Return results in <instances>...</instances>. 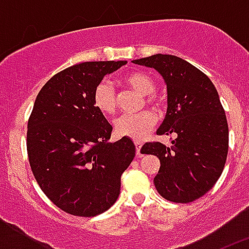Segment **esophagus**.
Listing matches in <instances>:
<instances>
[{
  "mask_svg": "<svg viewBox=\"0 0 249 249\" xmlns=\"http://www.w3.org/2000/svg\"><path fill=\"white\" fill-rule=\"evenodd\" d=\"M135 146H136V152H137V156L141 155V147H142V143L140 141H135Z\"/></svg>",
  "mask_w": 249,
  "mask_h": 249,
  "instance_id": "esophagus-1",
  "label": "esophagus"
}]
</instances>
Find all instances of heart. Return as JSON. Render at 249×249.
<instances>
[{
  "mask_svg": "<svg viewBox=\"0 0 249 249\" xmlns=\"http://www.w3.org/2000/svg\"><path fill=\"white\" fill-rule=\"evenodd\" d=\"M122 83L133 91L143 94V102L156 111H162L164 98L155 92L156 82L148 73L143 71H132L122 77ZM93 105L102 114L109 116L117 111V93L108 81H102L93 91ZM157 117L149 109L136 114H123L114 121V129L121 137H128L135 141H142L156 126Z\"/></svg>",
  "mask_w": 249,
  "mask_h": 249,
  "instance_id": "b5f03b06",
  "label": "heart"
}]
</instances>
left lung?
<instances>
[{
	"mask_svg": "<svg viewBox=\"0 0 249 249\" xmlns=\"http://www.w3.org/2000/svg\"><path fill=\"white\" fill-rule=\"evenodd\" d=\"M157 70L167 83L168 108L157 135H175L173 146L147 142L141 152L160 158L156 190L176 203L198 199L218 181L228 153V123L212 81L179 57L153 54L135 59Z\"/></svg>",
	"mask_w": 249,
	"mask_h": 249,
	"instance_id": "8db88e82",
	"label": "left lung"
}]
</instances>
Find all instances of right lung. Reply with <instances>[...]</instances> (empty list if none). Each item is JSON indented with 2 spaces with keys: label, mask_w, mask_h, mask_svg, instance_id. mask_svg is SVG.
I'll list each match as a JSON object with an SVG mask.
<instances>
[{
  "label": "right lung",
  "mask_w": 249,
  "mask_h": 249,
  "mask_svg": "<svg viewBox=\"0 0 249 249\" xmlns=\"http://www.w3.org/2000/svg\"><path fill=\"white\" fill-rule=\"evenodd\" d=\"M127 61L65 68L37 94L27 123V155L37 183L59 210L93 217L118 198L121 176L135 158L128 137L111 142L112 126L93 105L106 74Z\"/></svg>",
  "instance_id": "add662e5"
}]
</instances>
